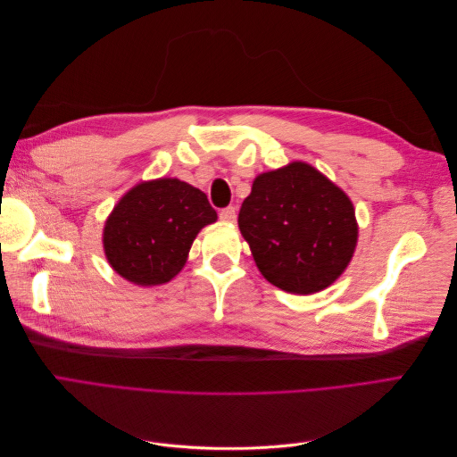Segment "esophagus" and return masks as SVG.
Segmentation results:
<instances>
[{"mask_svg": "<svg viewBox=\"0 0 457 457\" xmlns=\"http://www.w3.org/2000/svg\"><path fill=\"white\" fill-rule=\"evenodd\" d=\"M219 219L225 220V223H234L237 220V210L234 207H225V210H220Z\"/></svg>", "mask_w": 457, "mask_h": 457, "instance_id": "esophagus-1", "label": "esophagus"}]
</instances>
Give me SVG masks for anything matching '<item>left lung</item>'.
<instances>
[{
	"label": "left lung",
	"mask_w": 457,
	"mask_h": 457,
	"mask_svg": "<svg viewBox=\"0 0 457 457\" xmlns=\"http://www.w3.org/2000/svg\"><path fill=\"white\" fill-rule=\"evenodd\" d=\"M238 227L265 278L295 295L334 284L358 242L347 192L307 162L259 173L240 207Z\"/></svg>",
	"instance_id": "8db88e82"
}]
</instances>
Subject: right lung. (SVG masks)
Masks as SVG:
<instances>
[{
    "instance_id": "right-lung-1",
    "label": "right lung",
    "mask_w": 457,
    "mask_h": 457,
    "mask_svg": "<svg viewBox=\"0 0 457 457\" xmlns=\"http://www.w3.org/2000/svg\"><path fill=\"white\" fill-rule=\"evenodd\" d=\"M215 220L200 188L173 177L141 181L104 220V257L128 282L160 286L183 270L198 232Z\"/></svg>"
}]
</instances>
